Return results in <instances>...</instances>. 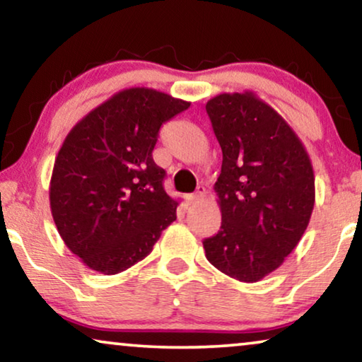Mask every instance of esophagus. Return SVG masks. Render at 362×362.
<instances>
[{
	"label": "esophagus",
	"instance_id": "34e87169",
	"mask_svg": "<svg viewBox=\"0 0 362 362\" xmlns=\"http://www.w3.org/2000/svg\"><path fill=\"white\" fill-rule=\"evenodd\" d=\"M204 196H206V187H204V186H199V187H197V189H196L194 194H187V196H186V202H187V204H189V206H191V204H196V202L201 201Z\"/></svg>",
	"mask_w": 362,
	"mask_h": 362
}]
</instances>
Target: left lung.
Segmentation results:
<instances>
[{
    "label": "left lung",
    "mask_w": 362,
    "mask_h": 362,
    "mask_svg": "<svg viewBox=\"0 0 362 362\" xmlns=\"http://www.w3.org/2000/svg\"><path fill=\"white\" fill-rule=\"evenodd\" d=\"M222 150L214 191L221 230L206 257L232 279L254 284L298 245L315 206V173L305 145L275 108L245 90L206 103Z\"/></svg>",
    "instance_id": "obj_1"
}]
</instances>
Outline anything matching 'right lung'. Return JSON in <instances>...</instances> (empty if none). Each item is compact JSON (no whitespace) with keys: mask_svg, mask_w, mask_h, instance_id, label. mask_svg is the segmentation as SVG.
Returning a JSON list of instances; mask_svg holds the SVG:
<instances>
[{"mask_svg":"<svg viewBox=\"0 0 362 362\" xmlns=\"http://www.w3.org/2000/svg\"><path fill=\"white\" fill-rule=\"evenodd\" d=\"M191 102L148 87L120 90L67 133L49 185L59 235L88 269L115 275L145 259L180 202L153 161L158 132Z\"/></svg>","mask_w":362,"mask_h":362,"instance_id":"1","label":"right lung"}]
</instances>
